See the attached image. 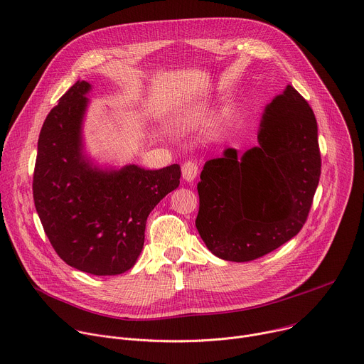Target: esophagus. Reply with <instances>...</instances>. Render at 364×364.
<instances>
[{
	"mask_svg": "<svg viewBox=\"0 0 364 364\" xmlns=\"http://www.w3.org/2000/svg\"><path fill=\"white\" fill-rule=\"evenodd\" d=\"M181 173H183V178L187 181V183H193L194 178L197 177L198 174V166L193 161H187L183 164L181 167Z\"/></svg>",
	"mask_w": 364,
	"mask_h": 364,
	"instance_id": "34e87169",
	"label": "esophagus"
}]
</instances>
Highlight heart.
Wrapping results in <instances>:
<instances>
[{
  "label": "heart",
  "mask_w": 364,
  "mask_h": 364,
  "mask_svg": "<svg viewBox=\"0 0 364 364\" xmlns=\"http://www.w3.org/2000/svg\"><path fill=\"white\" fill-rule=\"evenodd\" d=\"M198 115H200V111H198V109H197V111H190L188 114L184 115V118L181 119V124L186 125V127H190V125H193V124L196 122V119H197Z\"/></svg>",
  "instance_id": "obj_1"
}]
</instances>
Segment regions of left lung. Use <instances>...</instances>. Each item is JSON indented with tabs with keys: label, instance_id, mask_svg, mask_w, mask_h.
<instances>
[{
	"label": "left lung",
	"instance_id": "left-lung-1",
	"mask_svg": "<svg viewBox=\"0 0 364 364\" xmlns=\"http://www.w3.org/2000/svg\"><path fill=\"white\" fill-rule=\"evenodd\" d=\"M257 146L209 160L197 184L196 228L225 261L249 262L291 240L304 226L320 181L316 115L288 85L261 119Z\"/></svg>",
	"mask_w": 364,
	"mask_h": 364
}]
</instances>
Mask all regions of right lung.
<instances>
[{
    "label": "right lung",
    "mask_w": 364,
    "mask_h": 364,
    "mask_svg": "<svg viewBox=\"0 0 364 364\" xmlns=\"http://www.w3.org/2000/svg\"><path fill=\"white\" fill-rule=\"evenodd\" d=\"M92 86L77 80L43 124L33 197L43 229L63 261L92 275H119L142 250L148 215L180 184L178 164L145 170L96 167L82 125Z\"/></svg>",
    "instance_id": "right-lung-1"
}]
</instances>
